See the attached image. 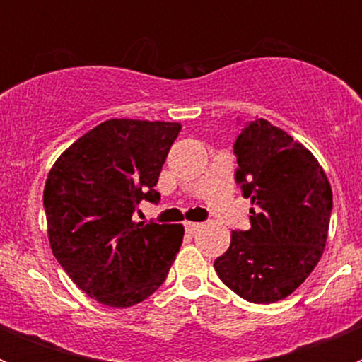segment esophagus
Listing matches in <instances>:
<instances>
[{
    "mask_svg": "<svg viewBox=\"0 0 362 362\" xmlns=\"http://www.w3.org/2000/svg\"><path fill=\"white\" fill-rule=\"evenodd\" d=\"M199 228H201V223H192V221H187V223H185V230H187L188 233L199 232Z\"/></svg>",
    "mask_w": 362,
    "mask_h": 362,
    "instance_id": "esophagus-1",
    "label": "esophagus"
}]
</instances>
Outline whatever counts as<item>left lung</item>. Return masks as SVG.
<instances>
[{
	"mask_svg": "<svg viewBox=\"0 0 362 362\" xmlns=\"http://www.w3.org/2000/svg\"><path fill=\"white\" fill-rule=\"evenodd\" d=\"M235 181L250 199V230H233L217 276L243 299L288 297L317 267L332 216V187L312 152L270 121L246 123L233 143Z\"/></svg>",
	"mask_w": 362,
	"mask_h": 362,
	"instance_id": "1",
	"label": "left lung"
}]
</instances>
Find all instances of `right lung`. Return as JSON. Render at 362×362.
Returning a JSON list of instances; mask_svg holds the SVG:
<instances>
[{
	"label": "right lung",
	"instance_id": "right-lung-1",
	"mask_svg": "<svg viewBox=\"0 0 362 362\" xmlns=\"http://www.w3.org/2000/svg\"><path fill=\"white\" fill-rule=\"evenodd\" d=\"M179 123L108 119L57 158L43 192L54 257L88 297L127 308L152 296L183 243V225L136 223L158 203L159 174Z\"/></svg>",
	"mask_w": 362,
	"mask_h": 362
}]
</instances>
